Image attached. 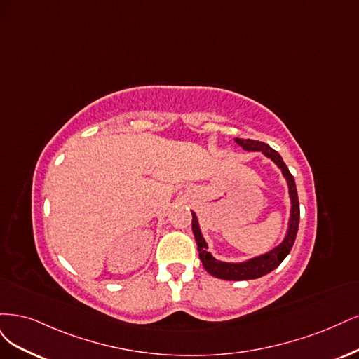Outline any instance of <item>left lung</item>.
Returning a JSON list of instances; mask_svg holds the SVG:
<instances>
[{
    "label": "left lung",
    "mask_w": 359,
    "mask_h": 359,
    "mask_svg": "<svg viewBox=\"0 0 359 359\" xmlns=\"http://www.w3.org/2000/svg\"><path fill=\"white\" fill-rule=\"evenodd\" d=\"M236 143L245 150H249V152L250 150L252 152H262L282 170V175L287 183L289 198H291V216H289L286 236L279 246H276L270 252L264 253V255L248 259L245 262H224V261H217L215 257H212V253L207 250V243L201 234L198 219H196V215L194 212H192V233L196 241V248H198V252H200V259L203 262V267L207 270V273H210L212 276L217 277V279H224V280H250V279H258V277L269 274L270 271L279 267L280 262L286 258L287 253L291 252L297 237L298 224H299V204H298V194H297L294 176L289 172L279 152H276V150L271 149L269 144L257 142V140H250V138H236Z\"/></svg>",
    "instance_id": "1"
}]
</instances>
